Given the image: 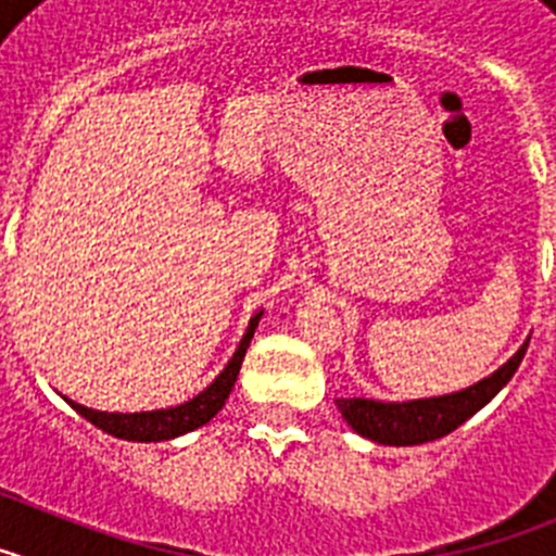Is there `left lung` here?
Returning <instances> with one entry per match:
<instances>
[{"mask_svg": "<svg viewBox=\"0 0 556 556\" xmlns=\"http://www.w3.org/2000/svg\"><path fill=\"white\" fill-rule=\"evenodd\" d=\"M529 342L509 358L507 365L498 367L490 378L454 395L426 397V401H409V404H381V401H365V397H337V406L356 434L367 437L381 445H420L451 434L468 417H473L490 397L507 384L518 370L520 358L527 353Z\"/></svg>", "mask_w": 556, "mask_h": 556, "instance_id": "left-lung-1", "label": "left lung"}]
</instances>
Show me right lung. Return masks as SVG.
Listing matches in <instances>:
<instances>
[{"label": "right lung", "instance_id": "add662e5", "mask_svg": "<svg viewBox=\"0 0 556 556\" xmlns=\"http://www.w3.org/2000/svg\"><path fill=\"white\" fill-rule=\"evenodd\" d=\"M258 320H262V314H255L253 320H250L248 333H244L239 348H236L228 367L214 378V384L205 387L198 397H191V401H186V404L172 406V409H159V412H136V415H111V412H97V409H88V406L83 404H75V401H68V404H72V409L75 412H80L88 424H94L97 429L108 431V434L113 437H122V440H136V443H159V440H172V437L200 429V426L208 424L211 417L217 415V412L225 406V401H228Z\"/></svg>", "mask_w": 556, "mask_h": 556}]
</instances>
